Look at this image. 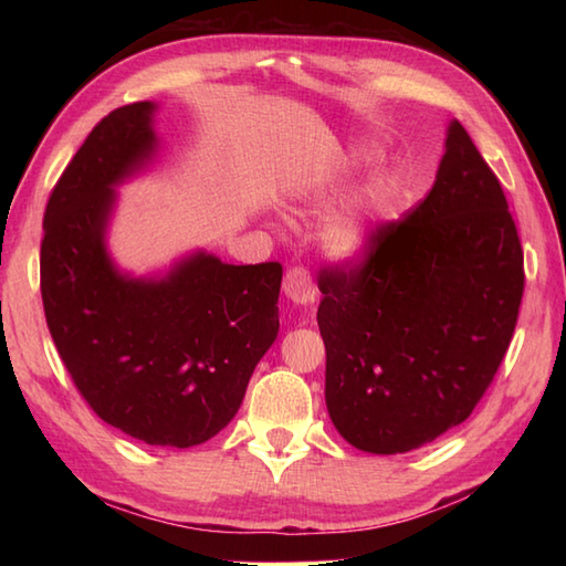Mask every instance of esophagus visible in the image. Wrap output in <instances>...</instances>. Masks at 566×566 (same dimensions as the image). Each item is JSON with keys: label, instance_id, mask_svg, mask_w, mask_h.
Returning <instances> with one entry per match:
<instances>
[{"label": "esophagus", "instance_id": "obj_1", "mask_svg": "<svg viewBox=\"0 0 566 566\" xmlns=\"http://www.w3.org/2000/svg\"><path fill=\"white\" fill-rule=\"evenodd\" d=\"M282 290L298 306H311L316 302V286H314V280H311V272L306 268L286 270Z\"/></svg>", "mask_w": 566, "mask_h": 566}]
</instances>
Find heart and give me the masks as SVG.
<instances>
[{"mask_svg": "<svg viewBox=\"0 0 566 566\" xmlns=\"http://www.w3.org/2000/svg\"><path fill=\"white\" fill-rule=\"evenodd\" d=\"M367 160L369 153L359 148L347 153L343 163L338 167H333V172L328 177H323V182L302 191V197L296 199V211L304 216L326 213ZM391 199L394 191L387 177L369 179V182L333 216L326 231H323V243H326L331 255L343 262L365 260L371 245H375L379 223L384 221V216H387Z\"/></svg>", "mask_w": 566, "mask_h": 566, "instance_id": "1", "label": "heart"}]
</instances>
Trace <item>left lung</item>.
<instances>
[{
    "instance_id": "8db88e82",
    "label": "left lung",
    "mask_w": 566,
    "mask_h": 566,
    "mask_svg": "<svg viewBox=\"0 0 566 566\" xmlns=\"http://www.w3.org/2000/svg\"><path fill=\"white\" fill-rule=\"evenodd\" d=\"M523 248L460 122L436 185L369 255L323 268L326 406L357 450L396 454L464 423L506 355L523 298Z\"/></svg>"
}]
</instances>
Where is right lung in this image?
Wrapping results in <instances>:
<instances>
[{"instance_id":"add662e5","label":"right lung","mask_w":566,"mask_h":566,"mask_svg":"<svg viewBox=\"0 0 566 566\" xmlns=\"http://www.w3.org/2000/svg\"><path fill=\"white\" fill-rule=\"evenodd\" d=\"M153 102L92 128L48 199L41 296L63 365L104 423L163 448L223 430L280 331L282 264L191 252L165 276L118 272L106 250L116 189L158 153Z\"/></svg>"}]
</instances>
